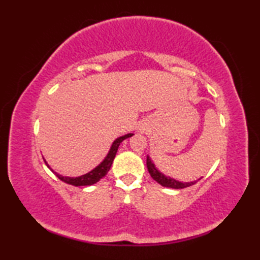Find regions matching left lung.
Returning a JSON list of instances; mask_svg holds the SVG:
<instances>
[{
	"instance_id": "left-lung-1",
	"label": "left lung",
	"mask_w": 260,
	"mask_h": 260,
	"mask_svg": "<svg viewBox=\"0 0 260 260\" xmlns=\"http://www.w3.org/2000/svg\"><path fill=\"white\" fill-rule=\"evenodd\" d=\"M146 165H147L148 172H150L153 180H155L158 184H161L162 186H165V187H172V189H184V187L196 184L199 180L202 179V178H200V179L194 180V181L182 182V181H178V180H175L173 178H171V176L165 175L164 173H162L161 171H159L156 168L155 163L152 161V158H151L150 155H147Z\"/></svg>"
}]
</instances>
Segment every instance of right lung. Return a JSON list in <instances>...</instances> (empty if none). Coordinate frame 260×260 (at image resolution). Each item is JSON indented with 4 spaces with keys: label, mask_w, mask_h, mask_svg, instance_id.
I'll return each mask as SVG.
<instances>
[{
    "label": "right lung",
    "mask_w": 260,
    "mask_h": 260,
    "mask_svg": "<svg viewBox=\"0 0 260 260\" xmlns=\"http://www.w3.org/2000/svg\"><path fill=\"white\" fill-rule=\"evenodd\" d=\"M134 134L133 133H128V134H125L123 136H119L116 139L114 142L112 146H110L109 151L107 153V155L105 156V158L103 159V161L99 163L97 167L95 169H92L91 171H89V172L86 173V174H82L80 176H75V178H71V176H64V175H61L57 173L56 171H53L50 165H49L47 163V161L45 159V163L47 164V167L50 169L52 172L56 174L57 178H59L61 181H63L64 183H68V184H71V185H75V186H85V185H92L97 183V182L103 179L105 175H106L108 173V171L110 170V168H112V164H113V161L114 158L116 156V153H117V150H118V146L120 145V143L123 142L124 140L128 139V137L133 136Z\"/></svg>",
    "instance_id": "right-lung-1"
}]
</instances>
